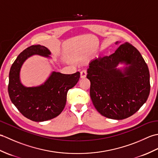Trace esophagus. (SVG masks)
<instances>
[{"label": "esophagus", "instance_id": "34e87169", "mask_svg": "<svg viewBox=\"0 0 158 158\" xmlns=\"http://www.w3.org/2000/svg\"><path fill=\"white\" fill-rule=\"evenodd\" d=\"M86 76H87V70H83L82 71H81V78L84 79L85 78Z\"/></svg>", "mask_w": 158, "mask_h": 158}]
</instances>
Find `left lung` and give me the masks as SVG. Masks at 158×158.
<instances>
[{"mask_svg": "<svg viewBox=\"0 0 158 158\" xmlns=\"http://www.w3.org/2000/svg\"><path fill=\"white\" fill-rule=\"evenodd\" d=\"M119 63L127 65L123 70L116 69ZM87 78L94 106L107 118H127L138 111L149 95L148 66L137 49L127 42L113 54L92 60Z\"/></svg>", "mask_w": 158, "mask_h": 158, "instance_id": "8db88e82", "label": "left lung"}]
</instances>
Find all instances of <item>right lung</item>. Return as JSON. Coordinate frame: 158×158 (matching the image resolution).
Returning <instances> with one entry per match:
<instances>
[{
  "label": "right lung",
  "instance_id": "add662e5",
  "mask_svg": "<svg viewBox=\"0 0 158 158\" xmlns=\"http://www.w3.org/2000/svg\"><path fill=\"white\" fill-rule=\"evenodd\" d=\"M50 54L45 46H30L17 57L9 72L10 99L23 116L36 122L52 119L62 113L66 105L67 92L77 84L80 77L79 72L71 75L52 72L41 85L23 86L20 82L19 73L25 60L33 55L48 58Z\"/></svg>",
  "mask_w": 158,
  "mask_h": 158
}]
</instances>
